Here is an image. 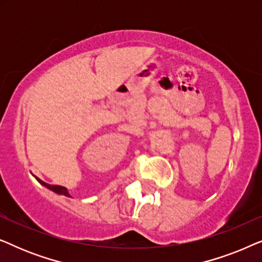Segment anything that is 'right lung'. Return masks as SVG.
<instances>
[{"label":"right lung","mask_w":262,"mask_h":262,"mask_svg":"<svg viewBox=\"0 0 262 262\" xmlns=\"http://www.w3.org/2000/svg\"><path fill=\"white\" fill-rule=\"evenodd\" d=\"M38 181L40 182L41 185H44L45 187H48V188L51 189V191L56 192V193H58V194H64V195H67V196H70V194H69V193H68V191H67V188H66V187H63V186H58V185H50V184H46V182L41 181V180H39V179H38Z\"/></svg>","instance_id":"1"}]
</instances>
